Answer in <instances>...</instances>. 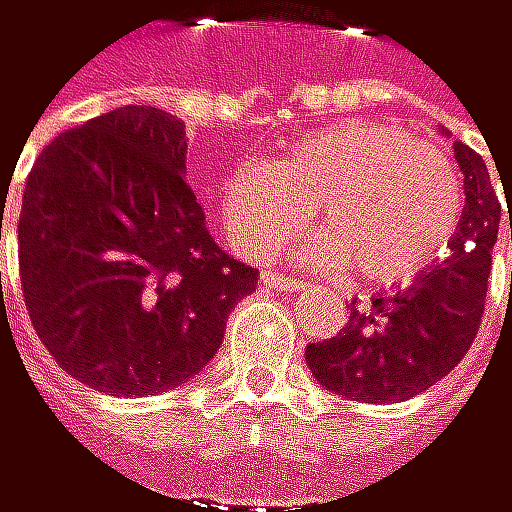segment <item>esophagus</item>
Returning <instances> with one entry per match:
<instances>
[{"label": "esophagus", "instance_id": "esophagus-1", "mask_svg": "<svg viewBox=\"0 0 512 512\" xmlns=\"http://www.w3.org/2000/svg\"><path fill=\"white\" fill-rule=\"evenodd\" d=\"M259 284L268 287V290H280V293H299L305 284L302 280H293V277H284V274H274V271H262Z\"/></svg>", "mask_w": 512, "mask_h": 512}]
</instances>
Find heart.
<instances>
[{
	"label": "heart",
	"instance_id": "1",
	"mask_svg": "<svg viewBox=\"0 0 512 512\" xmlns=\"http://www.w3.org/2000/svg\"><path fill=\"white\" fill-rule=\"evenodd\" d=\"M314 213V262H348L375 287H403L455 241L461 183L452 164L397 124L336 121L290 140L274 164L244 161L222 180L219 216L250 259H271Z\"/></svg>",
	"mask_w": 512,
	"mask_h": 512
}]
</instances>
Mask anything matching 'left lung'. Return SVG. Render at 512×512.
I'll list each match as a JSON object with an SVG mask.
<instances>
[{"label": "left lung", "instance_id": "obj_1", "mask_svg": "<svg viewBox=\"0 0 512 512\" xmlns=\"http://www.w3.org/2000/svg\"><path fill=\"white\" fill-rule=\"evenodd\" d=\"M455 158L464 173V213L452 253L397 296H375L363 308L354 299L339 336L305 348V363L326 391L360 403H400L437 385L470 351L485 311L501 201L479 152L455 143Z\"/></svg>", "mask_w": 512, "mask_h": 512}]
</instances>
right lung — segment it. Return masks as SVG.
Returning <instances> with one entry per match:
<instances>
[{
    "mask_svg": "<svg viewBox=\"0 0 512 512\" xmlns=\"http://www.w3.org/2000/svg\"><path fill=\"white\" fill-rule=\"evenodd\" d=\"M186 143L164 109L121 106L51 140L27 176L23 302L60 369L100 394L183 385L256 290L259 271L207 232Z\"/></svg>",
    "mask_w": 512,
    "mask_h": 512,
    "instance_id": "obj_1",
    "label": "right lung"
}]
</instances>
